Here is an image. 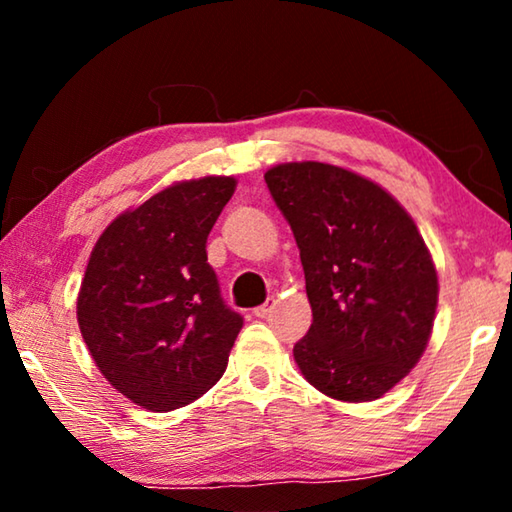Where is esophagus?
<instances>
[{
	"label": "esophagus",
	"mask_w": 512,
	"mask_h": 512,
	"mask_svg": "<svg viewBox=\"0 0 512 512\" xmlns=\"http://www.w3.org/2000/svg\"><path fill=\"white\" fill-rule=\"evenodd\" d=\"M273 305H275V298H268V300L264 302V305H259V307H255V309H253V314H255L257 318H266L268 314H271Z\"/></svg>",
	"instance_id": "esophagus-1"
}]
</instances>
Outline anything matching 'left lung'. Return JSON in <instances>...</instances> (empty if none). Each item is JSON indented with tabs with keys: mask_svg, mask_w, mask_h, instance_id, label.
I'll return each mask as SVG.
<instances>
[{
	"mask_svg": "<svg viewBox=\"0 0 512 512\" xmlns=\"http://www.w3.org/2000/svg\"><path fill=\"white\" fill-rule=\"evenodd\" d=\"M289 221L314 314L293 359L332 400L372 402L427 350L438 273L411 214L384 187L327 162L264 173Z\"/></svg>",
	"mask_w": 512,
	"mask_h": 512,
	"instance_id": "obj_1",
	"label": "left lung"
}]
</instances>
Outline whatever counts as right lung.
Here are the masks:
<instances>
[{
    "label": "right lung",
    "instance_id": "right-lung-1",
    "mask_svg": "<svg viewBox=\"0 0 512 512\" xmlns=\"http://www.w3.org/2000/svg\"><path fill=\"white\" fill-rule=\"evenodd\" d=\"M237 178L180 180L121 212L94 244L76 318L112 388L146 411L194 402L228 366L244 318L223 305L207 235Z\"/></svg>",
    "mask_w": 512,
    "mask_h": 512
}]
</instances>
